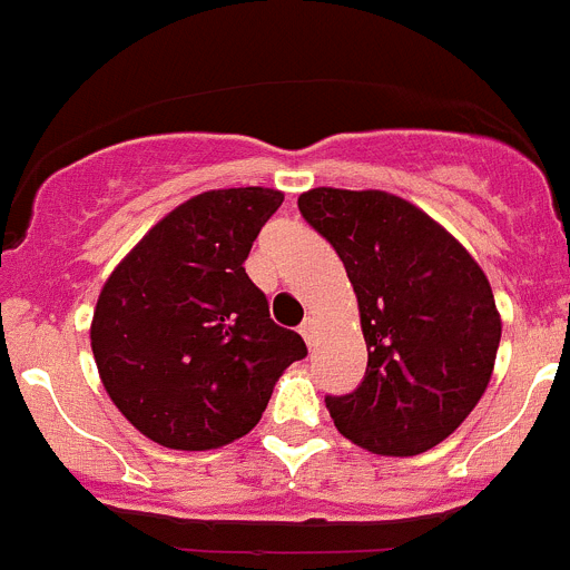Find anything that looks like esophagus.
Instances as JSON below:
<instances>
[{"instance_id":"esophagus-1","label":"esophagus","mask_w":570,"mask_h":570,"mask_svg":"<svg viewBox=\"0 0 570 570\" xmlns=\"http://www.w3.org/2000/svg\"><path fill=\"white\" fill-rule=\"evenodd\" d=\"M299 334L305 336V342H308V347L314 345V336H316V320H311V316H308V320L302 322V325H299Z\"/></svg>"}]
</instances>
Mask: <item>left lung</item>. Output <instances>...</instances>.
<instances>
[{
    "instance_id": "8db88e82",
    "label": "left lung",
    "mask_w": 570,
    "mask_h": 570,
    "mask_svg": "<svg viewBox=\"0 0 570 570\" xmlns=\"http://www.w3.org/2000/svg\"><path fill=\"white\" fill-rule=\"evenodd\" d=\"M299 210L340 254L367 345L362 385L325 396L336 431L371 454L431 451L491 382L502 320L485 271L436 219L387 190L311 188Z\"/></svg>"
}]
</instances>
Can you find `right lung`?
I'll return each mask as SVG.
<instances>
[{"instance_id":"1","label":"right lung","mask_w":570,"mask_h":570,"mask_svg":"<svg viewBox=\"0 0 570 570\" xmlns=\"http://www.w3.org/2000/svg\"><path fill=\"white\" fill-rule=\"evenodd\" d=\"M282 199L259 185L190 196L105 279L90 347L110 402L148 440L174 451L239 440L285 367L308 354L245 274Z\"/></svg>"}]
</instances>
